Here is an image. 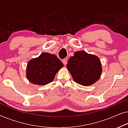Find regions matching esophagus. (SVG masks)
<instances>
[{"label":"esophagus","instance_id":"1","mask_svg":"<svg viewBox=\"0 0 128 128\" xmlns=\"http://www.w3.org/2000/svg\"><path fill=\"white\" fill-rule=\"evenodd\" d=\"M62 62H63V64L65 65V66H66V65L67 64V60H66V59H64V60H62Z\"/></svg>","mask_w":128,"mask_h":128}]
</instances>
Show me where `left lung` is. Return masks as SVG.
I'll return each mask as SVG.
<instances>
[{
	"label": "left lung",
	"instance_id": "obj_1",
	"mask_svg": "<svg viewBox=\"0 0 128 128\" xmlns=\"http://www.w3.org/2000/svg\"><path fill=\"white\" fill-rule=\"evenodd\" d=\"M66 68L73 80L82 86H90L99 80L102 72L100 58L85 51H77L71 57Z\"/></svg>",
	"mask_w": 128,
	"mask_h": 128
}]
</instances>
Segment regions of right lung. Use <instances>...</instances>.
Returning <instances> with one entry per match:
<instances>
[{"label": "right lung", "instance_id": "right-lung-1", "mask_svg": "<svg viewBox=\"0 0 128 128\" xmlns=\"http://www.w3.org/2000/svg\"><path fill=\"white\" fill-rule=\"evenodd\" d=\"M63 66L56 56L44 52L28 62L26 77L33 84L45 85L53 81L57 72Z\"/></svg>", "mask_w": 128, "mask_h": 128}]
</instances>
